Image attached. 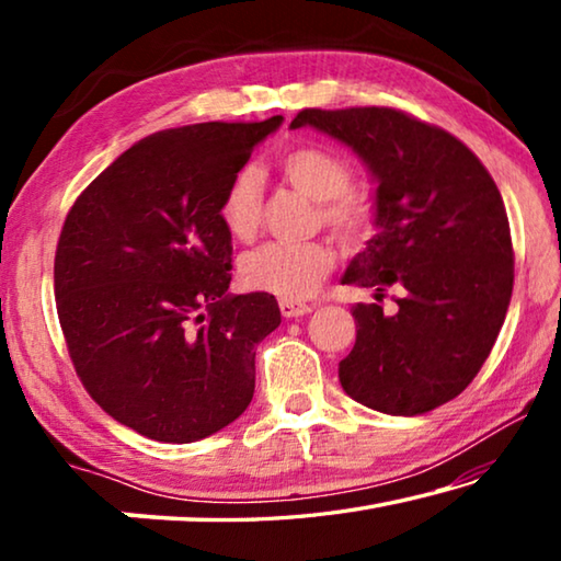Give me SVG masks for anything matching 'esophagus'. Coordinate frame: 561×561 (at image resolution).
I'll use <instances>...</instances> for the list:
<instances>
[{
    "label": "esophagus",
    "instance_id": "1",
    "mask_svg": "<svg viewBox=\"0 0 561 561\" xmlns=\"http://www.w3.org/2000/svg\"><path fill=\"white\" fill-rule=\"evenodd\" d=\"M279 311H282V317H287V319L304 317V314H309V311H311V304L294 301V299H282L279 301Z\"/></svg>",
    "mask_w": 561,
    "mask_h": 561
}]
</instances>
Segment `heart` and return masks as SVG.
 I'll return each mask as SVG.
<instances>
[{"mask_svg": "<svg viewBox=\"0 0 561 561\" xmlns=\"http://www.w3.org/2000/svg\"><path fill=\"white\" fill-rule=\"evenodd\" d=\"M282 175L319 203L321 220L341 240L356 242L371 227V207L351 193V168L324 148H294L279 160ZM262 175L244 165L227 183L220 207V222L234 240H250L260 227ZM334 264V254L321 242H267L242 254L240 282L252 291H267L282 299H301L317 289Z\"/></svg>", "mask_w": 561, "mask_h": 561, "instance_id": "obj_1", "label": "heart"}]
</instances>
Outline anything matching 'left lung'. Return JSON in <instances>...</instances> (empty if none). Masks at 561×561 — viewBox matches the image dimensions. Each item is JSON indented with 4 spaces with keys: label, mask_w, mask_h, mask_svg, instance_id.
<instances>
[{
    "label": "left lung",
    "mask_w": 561,
    "mask_h": 561,
    "mask_svg": "<svg viewBox=\"0 0 561 561\" xmlns=\"http://www.w3.org/2000/svg\"><path fill=\"white\" fill-rule=\"evenodd\" d=\"M304 126L354 150L376 185V234L341 284L398 291L393 314L351 311L341 388L388 415L433 411L478 376L510 307L515 260L495 180L450 133L393 108H307L289 128Z\"/></svg>",
    "instance_id": "8db88e82"
}]
</instances>
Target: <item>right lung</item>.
<instances>
[{
  "label": "right lung",
  "mask_w": 561,
  "mask_h": 561,
  "mask_svg": "<svg viewBox=\"0 0 561 561\" xmlns=\"http://www.w3.org/2000/svg\"><path fill=\"white\" fill-rule=\"evenodd\" d=\"M282 121L158 130L66 215L54 291L76 374L113 421L150 440H203L252 401L254 346L282 314L267 291H227L232 237L217 207Z\"/></svg>",
  "instance_id": "right-lung-1"
}]
</instances>
